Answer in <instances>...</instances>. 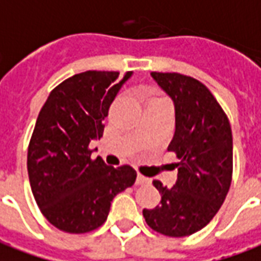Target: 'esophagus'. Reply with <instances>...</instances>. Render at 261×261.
Returning <instances> with one entry per match:
<instances>
[{
    "mask_svg": "<svg viewBox=\"0 0 261 261\" xmlns=\"http://www.w3.org/2000/svg\"><path fill=\"white\" fill-rule=\"evenodd\" d=\"M137 185H144V184H149V178L147 176H144V175L138 174L137 175V179H136Z\"/></svg>",
    "mask_w": 261,
    "mask_h": 261,
    "instance_id": "esophagus-1",
    "label": "esophagus"
}]
</instances>
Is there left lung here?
<instances>
[{
	"label": "left lung",
	"instance_id": "obj_1",
	"mask_svg": "<svg viewBox=\"0 0 261 261\" xmlns=\"http://www.w3.org/2000/svg\"><path fill=\"white\" fill-rule=\"evenodd\" d=\"M151 76L175 105V134L168 145L179 162L172 188L152 181L161 194L154 209H144L147 225L169 238L194 234L213 219L229 192L233 138L229 118L203 83L181 73Z\"/></svg>",
	"mask_w": 261,
	"mask_h": 261
}]
</instances>
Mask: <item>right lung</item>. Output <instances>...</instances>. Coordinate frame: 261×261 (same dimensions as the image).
<instances>
[{
    "instance_id": "obj_1",
    "label": "right lung",
    "mask_w": 261,
    "mask_h": 261,
    "mask_svg": "<svg viewBox=\"0 0 261 261\" xmlns=\"http://www.w3.org/2000/svg\"><path fill=\"white\" fill-rule=\"evenodd\" d=\"M87 70L49 93L28 145L31 189L42 215L62 232L87 233L103 225L113 198L136 182L130 165L92 160V140L103 137L105 118L127 72Z\"/></svg>"
}]
</instances>
